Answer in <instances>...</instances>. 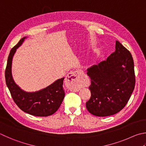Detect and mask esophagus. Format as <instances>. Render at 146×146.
Masks as SVG:
<instances>
[{
	"mask_svg": "<svg viewBox=\"0 0 146 146\" xmlns=\"http://www.w3.org/2000/svg\"><path fill=\"white\" fill-rule=\"evenodd\" d=\"M82 72L80 71H75L68 74L66 78V82L68 84V88L71 91H78L80 90L79 87V78Z\"/></svg>",
	"mask_w": 146,
	"mask_h": 146,
	"instance_id": "34e87169",
	"label": "esophagus"
}]
</instances>
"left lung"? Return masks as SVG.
I'll use <instances>...</instances> for the list:
<instances>
[{"mask_svg":"<svg viewBox=\"0 0 146 146\" xmlns=\"http://www.w3.org/2000/svg\"><path fill=\"white\" fill-rule=\"evenodd\" d=\"M91 96L86 108L92 115L115 114L125 107L133 92L135 77L133 57L118 41L115 50L106 60L87 69Z\"/></svg>","mask_w":146,"mask_h":146,"instance_id":"1","label":"left lung"}]
</instances>
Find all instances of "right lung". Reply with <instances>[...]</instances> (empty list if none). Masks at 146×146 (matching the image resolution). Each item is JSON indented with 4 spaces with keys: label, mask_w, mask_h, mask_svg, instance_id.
I'll use <instances>...</instances> for the list:
<instances>
[{
    "label": "right lung",
    "mask_w": 146,
    "mask_h": 146,
    "mask_svg": "<svg viewBox=\"0 0 146 146\" xmlns=\"http://www.w3.org/2000/svg\"><path fill=\"white\" fill-rule=\"evenodd\" d=\"M27 37L22 38L17 45L11 50L5 71L7 87L13 100L21 110L29 114L38 117L52 115L59 109L64 99L63 89L64 77L58 79L45 88L36 92L23 91L15 83L12 76V60L17 49L22 45Z\"/></svg>",
    "instance_id": "add662e5"
}]
</instances>
